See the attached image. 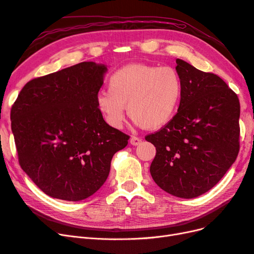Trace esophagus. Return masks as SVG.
Returning <instances> with one entry per match:
<instances>
[{
  "mask_svg": "<svg viewBox=\"0 0 254 254\" xmlns=\"http://www.w3.org/2000/svg\"><path fill=\"white\" fill-rule=\"evenodd\" d=\"M141 142H142V139H141V137H137V136H131V139H130V144L133 145V146L139 145Z\"/></svg>",
  "mask_w": 254,
  "mask_h": 254,
  "instance_id": "1",
  "label": "esophagus"
}]
</instances>
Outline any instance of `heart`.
<instances>
[{
    "label": "heart",
    "mask_w": 254,
    "mask_h": 254,
    "mask_svg": "<svg viewBox=\"0 0 254 254\" xmlns=\"http://www.w3.org/2000/svg\"><path fill=\"white\" fill-rule=\"evenodd\" d=\"M182 82L175 68L142 64H128L114 72L108 92L96 97L97 109L114 128L124 122V107L137 126L158 129L170 122L181 101Z\"/></svg>",
    "instance_id": "heart-1"
}]
</instances>
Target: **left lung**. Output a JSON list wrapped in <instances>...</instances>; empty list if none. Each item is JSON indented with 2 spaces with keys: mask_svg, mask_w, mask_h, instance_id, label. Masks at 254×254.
I'll use <instances>...</instances> for the list:
<instances>
[{
  "mask_svg": "<svg viewBox=\"0 0 254 254\" xmlns=\"http://www.w3.org/2000/svg\"><path fill=\"white\" fill-rule=\"evenodd\" d=\"M176 70L182 95L175 117L145 136L157 153L150 165L153 181L168 194L195 198L225 176L240 151V101L219 76L181 59Z\"/></svg>",
  "mask_w": 254,
  "mask_h": 254,
  "instance_id": "8db88e82",
  "label": "left lung"
}]
</instances>
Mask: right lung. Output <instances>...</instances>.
I'll return each mask as SVG.
<instances>
[{
    "label": "right lung",
    "mask_w": 254,
    "mask_h": 254,
    "mask_svg": "<svg viewBox=\"0 0 254 254\" xmlns=\"http://www.w3.org/2000/svg\"><path fill=\"white\" fill-rule=\"evenodd\" d=\"M107 71L80 63L29 80L10 111L21 168L45 194L67 201L93 195L129 135L109 126L96 106Z\"/></svg>",
    "instance_id": "obj_1"
}]
</instances>
